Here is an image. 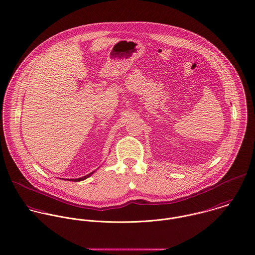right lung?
<instances>
[{"instance_id": "right-lung-1", "label": "right lung", "mask_w": 255, "mask_h": 255, "mask_svg": "<svg viewBox=\"0 0 255 255\" xmlns=\"http://www.w3.org/2000/svg\"><path fill=\"white\" fill-rule=\"evenodd\" d=\"M96 171V170H95ZM95 171H93V172H91V173H89V174H87L85 176H83V177H80V178H76V179H64V180H68V181H73V182H79V181H83V180H85L87 179L88 177H90L92 174H94V172Z\"/></svg>"}]
</instances>
